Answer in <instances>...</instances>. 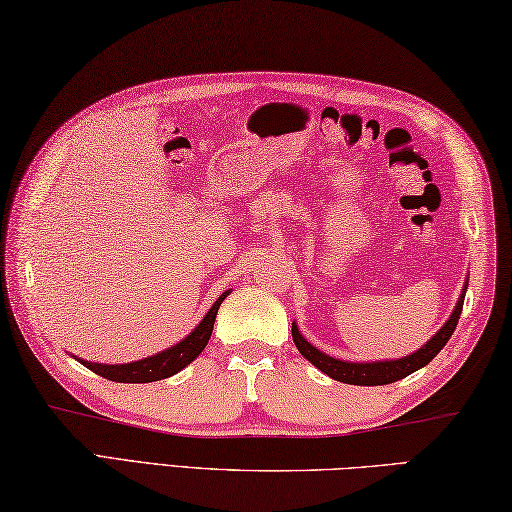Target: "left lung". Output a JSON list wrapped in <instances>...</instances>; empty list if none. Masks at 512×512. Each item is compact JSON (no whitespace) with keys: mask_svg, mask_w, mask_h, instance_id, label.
Here are the masks:
<instances>
[{"mask_svg":"<svg viewBox=\"0 0 512 512\" xmlns=\"http://www.w3.org/2000/svg\"><path fill=\"white\" fill-rule=\"evenodd\" d=\"M463 297H466V288H463V293L459 297L457 306H454V311L450 315V320L443 324L439 329V333L427 342L425 347L418 349L412 356H405L401 360H383V362H345V360H338V358H331L327 353H322L320 349H315L311 342H306L302 338L300 329H297V324H293V342L297 351L302 353V356L313 362L315 367L324 374L331 376L333 380H340V383H347V385H387V383H394V380H401L405 376L414 374L416 369L425 367L427 362H430L436 353H439L445 342L450 340V336L457 329V322H459V315L463 309Z\"/></svg>","mask_w":512,"mask_h":512,"instance_id":"1","label":"left lung"}]
</instances>
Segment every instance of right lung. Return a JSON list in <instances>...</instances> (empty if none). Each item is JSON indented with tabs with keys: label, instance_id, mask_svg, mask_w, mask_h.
Returning a JSON list of instances; mask_svg holds the SVG:
<instances>
[{
	"label": "right lung",
	"instance_id": "add662e5",
	"mask_svg": "<svg viewBox=\"0 0 512 512\" xmlns=\"http://www.w3.org/2000/svg\"><path fill=\"white\" fill-rule=\"evenodd\" d=\"M228 291L219 297V300L210 306L206 318L199 322V327L194 329L188 338L181 340L179 345L165 349L156 356H150L145 360L127 362V365H100V362H85L80 360L87 369L94 371V374L114 380V383H154V380H163L174 376L176 371H181L185 365L199 356V353L206 349L208 340L212 336V327H215V318L221 302L226 300Z\"/></svg>",
	"mask_w": 512,
	"mask_h": 512
}]
</instances>
